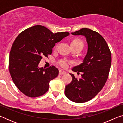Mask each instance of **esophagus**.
Masks as SVG:
<instances>
[{"mask_svg":"<svg viewBox=\"0 0 123 123\" xmlns=\"http://www.w3.org/2000/svg\"><path fill=\"white\" fill-rule=\"evenodd\" d=\"M66 73V72H64V71H62V70H60L59 71V74L60 75H63V74H64Z\"/></svg>","mask_w":123,"mask_h":123,"instance_id":"obj_1","label":"esophagus"}]
</instances>
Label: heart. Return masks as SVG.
<instances>
[{
    "instance_id": "obj_1",
    "label": "heart",
    "mask_w": 123,
    "mask_h": 123,
    "mask_svg": "<svg viewBox=\"0 0 123 123\" xmlns=\"http://www.w3.org/2000/svg\"><path fill=\"white\" fill-rule=\"evenodd\" d=\"M71 45L73 47V48H78V47L83 48L84 46V43H83V41L79 38H74V39L72 40V41L71 42ZM70 64V62L68 61V60L66 59L60 60V61L59 62V64L63 68H67Z\"/></svg>"
}]
</instances>
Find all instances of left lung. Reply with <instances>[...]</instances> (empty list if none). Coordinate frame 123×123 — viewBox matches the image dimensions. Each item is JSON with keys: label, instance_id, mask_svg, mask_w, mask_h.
I'll list each match as a JSON object with an SVG mask.
<instances>
[{"label": "left lung", "instance_id": "left-lung-1", "mask_svg": "<svg viewBox=\"0 0 123 123\" xmlns=\"http://www.w3.org/2000/svg\"><path fill=\"white\" fill-rule=\"evenodd\" d=\"M83 35L87 38L88 52L80 65L72 70L83 72L78 80L73 74L72 80L65 87L67 98L77 103H83L95 97L105 85L108 78L111 63V55L105 40L100 33L87 28L72 33Z\"/></svg>", "mask_w": 123, "mask_h": 123}]
</instances>
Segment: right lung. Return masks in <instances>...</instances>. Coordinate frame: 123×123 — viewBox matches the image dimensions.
<instances>
[{"label": "right lung", "mask_w": 123, "mask_h": 123, "mask_svg": "<svg viewBox=\"0 0 123 123\" xmlns=\"http://www.w3.org/2000/svg\"><path fill=\"white\" fill-rule=\"evenodd\" d=\"M69 35L68 32L53 33L44 26L36 25L24 30L12 46L9 70L12 80L20 91L27 96L37 97L48 91L49 83L59 74L52 65L38 68L43 56L48 58L55 43Z\"/></svg>", "instance_id": "1"}]
</instances>
